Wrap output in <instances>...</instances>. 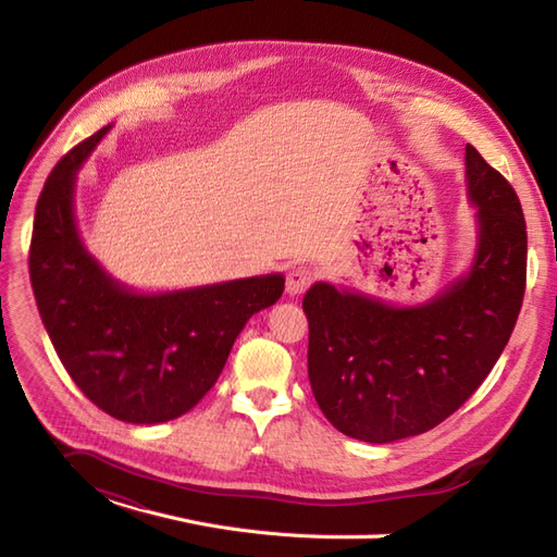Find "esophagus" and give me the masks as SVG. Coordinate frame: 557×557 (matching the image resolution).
Wrapping results in <instances>:
<instances>
[{"label": "esophagus", "instance_id": "1", "mask_svg": "<svg viewBox=\"0 0 557 557\" xmlns=\"http://www.w3.org/2000/svg\"><path fill=\"white\" fill-rule=\"evenodd\" d=\"M313 278H315V274H313L311 267L297 264L288 272V283H285V290H288V295H301L313 283Z\"/></svg>", "mask_w": 557, "mask_h": 557}]
</instances>
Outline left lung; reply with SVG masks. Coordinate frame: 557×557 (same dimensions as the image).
Here are the masks:
<instances>
[{
    "instance_id": "left-lung-1",
    "label": "left lung",
    "mask_w": 557,
    "mask_h": 557,
    "mask_svg": "<svg viewBox=\"0 0 557 557\" xmlns=\"http://www.w3.org/2000/svg\"><path fill=\"white\" fill-rule=\"evenodd\" d=\"M479 248L465 278L420 307H391L315 283L305 295L309 381L330 423L369 444L423 434L491 374L516 327L528 232L511 183L465 148Z\"/></svg>"
}]
</instances>
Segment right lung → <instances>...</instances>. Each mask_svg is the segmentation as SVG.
<instances>
[{
  "label": "right lung",
  "mask_w": 557,
  "mask_h": 557,
  "mask_svg": "<svg viewBox=\"0 0 557 557\" xmlns=\"http://www.w3.org/2000/svg\"><path fill=\"white\" fill-rule=\"evenodd\" d=\"M109 127L66 153L44 183L29 244V281L66 374L95 407L134 425L188 413L221 376L248 318L276 305L281 274L139 295L115 283L81 244L78 166Z\"/></svg>",
  "instance_id": "right-lung-1"
}]
</instances>
